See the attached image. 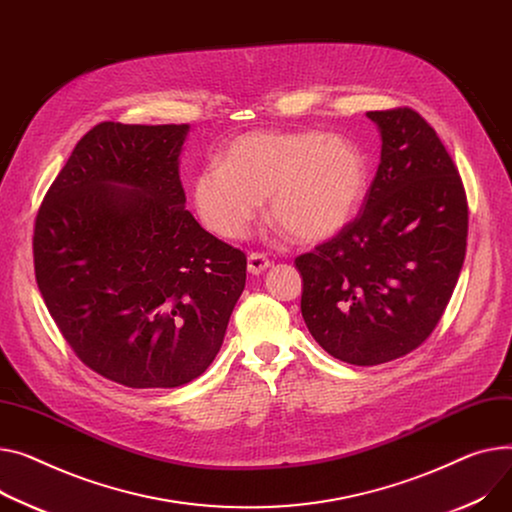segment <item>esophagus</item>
Instances as JSON below:
<instances>
[{"instance_id": "34e87169", "label": "esophagus", "mask_w": 512, "mask_h": 512, "mask_svg": "<svg viewBox=\"0 0 512 512\" xmlns=\"http://www.w3.org/2000/svg\"><path fill=\"white\" fill-rule=\"evenodd\" d=\"M249 274H253V276H259V274H263V271L269 267V259H267V255H263V253H251L249 255Z\"/></svg>"}]
</instances>
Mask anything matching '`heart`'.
<instances>
[{
  "label": "heart",
  "instance_id": "b5f03b06",
  "mask_svg": "<svg viewBox=\"0 0 512 512\" xmlns=\"http://www.w3.org/2000/svg\"><path fill=\"white\" fill-rule=\"evenodd\" d=\"M366 183V156L346 135L251 131L226 148L222 164L199 170L193 203L214 234L241 238L269 195L271 222L298 243H319L348 224Z\"/></svg>",
  "mask_w": 512,
  "mask_h": 512
}]
</instances>
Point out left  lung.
<instances>
[{
  "label": "left lung",
  "instance_id": "8db88e82",
  "mask_svg": "<svg viewBox=\"0 0 512 512\" xmlns=\"http://www.w3.org/2000/svg\"><path fill=\"white\" fill-rule=\"evenodd\" d=\"M381 162L360 214L296 257L300 311L333 358L374 366L410 354L438 325L467 247V197L436 131L414 109L370 111Z\"/></svg>",
  "mask_w": 512,
  "mask_h": 512
}]
</instances>
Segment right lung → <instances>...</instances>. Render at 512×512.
Returning a JSON list of instances; mask_svg holds the SVG:
<instances>
[{
	"mask_svg": "<svg viewBox=\"0 0 512 512\" xmlns=\"http://www.w3.org/2000/svg\"><path fill=\"white\" fill-rule=\"evenodd\" d=\"M189 125H94L34 220V276L65 342L100 377L181 387L220 346L247 257L185 210Z\"/></svg>",
	"mask_w": 512,
	"mask_h": 512,
	"instance_id": "1",
	"label": "right lung"
}]
</instances>
